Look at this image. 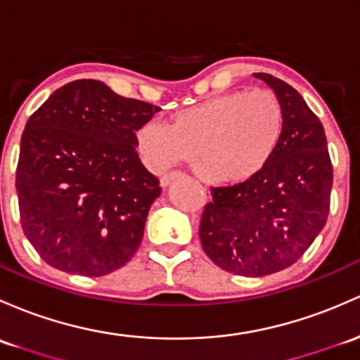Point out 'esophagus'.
Wrapping results in <instances>:
<instances>
[{"label":"esophagus","instance_id":"obj_1","mask_svg":"<svg viewBox=\"0 0 360 360\" xmlns=\"http://www.w3.org/2000/svg\"><path fill=\"white\" fill-rule=\"evenodd\" d=\"M181 176H184V173L179 172V169H176V172L165 173V175L161 176V185H163V187H166V185L172 184L173 180H179V179H181Z\"/></svg>","mask_w":360,"mask_h":360}]
</instances>
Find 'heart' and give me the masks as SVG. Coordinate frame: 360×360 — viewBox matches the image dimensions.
Wrapping results in <instances>:
<instances>
[{"label": "heart", "mask_w": 360, "mask_h": 360, "mask_svg": "<svg viewBox=\"0 0 360 360\" xmlns=\"http://www.w3.org/2000/svg\"><path fill=\"white\" fill-rule=\"evenodd\" d=\"M283 127V104L273 91H231L176 111L168 125L146 123L137 142L156 172L192 161L199 149V169L207 180L240 184L268 165Z\"/></svg>", "instance_id": "obj_1"}]
</instances>
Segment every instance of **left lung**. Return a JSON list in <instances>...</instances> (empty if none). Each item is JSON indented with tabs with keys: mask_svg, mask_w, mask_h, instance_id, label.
<instances>
[{
	"mask_svg": "<svg viewBox=\"0 0 360 360\" xmlns=\"http://www.w3.org/2000/svg\"><path fill=\"white\" fill-rule=\"evenodd\" d=\"M280 98L281 141L252 179L211 187L199 238L207 257L228 273L264 276L304 256L330 214L333 166L319 118L302 96L269 73H254Z\"/></svg>",
	"mask_w": 360,
	"mask_h": 360,
	"instance_id": "left-lung-1",
	"label": "left lung"
}]
</instances>
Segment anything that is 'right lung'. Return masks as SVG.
Masks as SVG:
<instances>
[{"label":"right lung","instance_id":"add662e5","mask_svg":"<svg viewBox=\"0 0 360 360\" xmlns=\"http://www.w3.org/2000/svg\"><path fill=\"white\" fill-rule=\"evenodd\" d=\"M160 110L82 79L34 111L15 185L22 230L42 261L104 276L137 252L161 187L139 158L135 132Z\"/></svg>","mask_w":360,"mask_h":360}]
</instances>
